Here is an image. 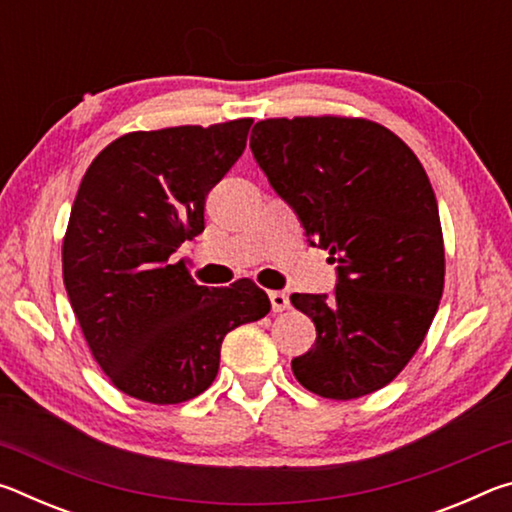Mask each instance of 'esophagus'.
<instances>
[{"mask_svg":"<svg viewBox=\"0 0 512 512\" xmlns=\"http://www.w3.org/2000/svg\"><path fill=\"white\" fill-rule=\"evenodd\" d=\"M268 298H271V307H273V311H277V314H280V311H287L291 307L289 293H284V291H271L268 293Z\"/></svg>","mask_w":512,"mask_h":512,"instance_id":"1","label":"esophagus"}]
</instances>
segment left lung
Returning <instances> with one entry per match:
<instances>
[{"label":"left lung","instance_id":"left-lung-1","mask_svg":"<svg viewBox=\"0 0 512 512\" xmlns=\"http://www.w3.org/2000/svg\"><path fill=\"white\" fill-rule=\"evenodd\" d=\"M250 151L309 244L339 264L332 298L291 296L316 325L293 375L327 400L379 391L418 352L443 298V228L427 171L393 131L359 117L257 121Z\"/></svg>","mask_w":512,"mask_h":512}]
</instances>
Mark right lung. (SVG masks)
Listing matches in <instances>:
<instances>
[{
	"mask_svg": "<svg viewBox=\"0 0 512 512\" xmlns=\"http://www.w3.org/2000/svg\"><path fill=\"white\" fill-rule=\"evenodd\" d=\"M253 119L135 131L85 171L63 239V280L92 357L151 404L201 395L232 329L264 318L255 282L201 287L173 253L205 230V196L246 149Z\"/></svg>",
	"mask_w": 512,
	"mask_h": 512,
	"instance_id": "right-lung-1",
	"label": "right lung"
}]
</instances>
